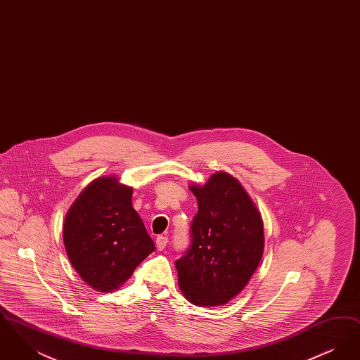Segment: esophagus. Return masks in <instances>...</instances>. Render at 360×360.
<instances>
[{
	"label": "esophagus",
	"instance_id": "obj_1",
	"mask_svg": "<svg viewBox=\"0 0 360 360\" xmlns=\"http://www.w3.org/2000/svg\"><path fill=\"white\" fill-rule=\"evenodd\" d=\"M167 243H169V238H167V236L160 235V236H158V238H156V248H158L159 251H163V250L166 248Z\"/></svg>",
	"mask_w": 360,
	"mask_h": 360
}]
</instances>
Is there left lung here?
<instances>
[{
	"mask_svg": "<svg viewBox=\"0 0 360 360\" xmlns=\"http://www.w3.org/2000/svg\"><path fill=\"white\" fill-rule=\"evenodd\" d=\"M198 212L191 245L175 262L179 289L197 307H220L235 298L255 273L264 250L262 216L239 181L214 172L205 185L190 184Z\"/></svg>",
	"mask_w": 360,
	"mask_h": 360,
	"instance_id": "obj_1",
	"label": "left lung"
}]
</instances>
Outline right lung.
Segmentation results:
<instances>
[{"label": "right lung", "instance_id": "right-lung-1", "mask_svg": "<svg viewBox=\"0 0 360 360\" xmlns=\"http://www.w3.org/2000/svg\"><path fill=\"white\" fill-rule=\"evenodd\" d=\"M134 188L116 175L91 181L70 206L63 241L74 270L101 292L120 289L155 250L132 206Z\"/></svg>", "mask_w": 360, "mask_h": 360}]
</instances>
